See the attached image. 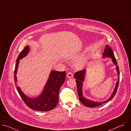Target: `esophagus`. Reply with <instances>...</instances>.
<instances>
[{
    "label": "esophagus",
    "instance_id": "1",
    "mask_svg": "<svg viewBox=\"0 0 131 131\" xmlns=\"http://www.w3.org/2000/svg\"><path fill=\"white\" fill-rule=\"evenodd\" d=\"M73 74L72 72H69L67 73V77L68 78H72V77H73Z\"/></svg>",
    "mask_w": 131,
    "mask_h": 131
}]
</instances>
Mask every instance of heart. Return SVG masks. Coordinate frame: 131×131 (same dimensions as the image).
I'll return each mask as SVG.
<instances>
[{
	"instance_id": "heart-1",
	"label": "heart",
	"mask_w": 131,
	"mask_h": 131,
	"mask_svg": "<svg viewBox=\"0 0 131 131\" xmlns=\"http://www.w3.org/2000/svg\"><path fill=\"white\" fill-rule=\"evenodd\" d=\"M82 53H80V54H78L77 55H75L74 56H73L72 57V59L74 60V59H78V58L80 57L81 56H82ZM85 63H86V60L85 59H82L81 60H80L77 64V67H79V68H82L85 65Z\"/></svg>"
}]
</instances>
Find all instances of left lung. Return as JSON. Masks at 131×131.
<instances>
[{
	"label": "left lung",
	"mask_w": 131,
	"mask_h": 131,
	"mask_svg": "<svg viewBox=\"0 0 131 131\" xmlns=\"http://www.w3.org/2000/svg\"><path fill=\"white\" fill-rule=\"evenodd\" d=\"M103 57H110L112 59V61L114 63V64L116 66V70L118 73V80L116 83V85L115 86V89L111 95V97L107 100L105 101L102 102H94L93 101H90V100L87 99L86 98H84L82 94V86H83V82L84 80V78H85V75L86 73V70L83 69L81 71H79L76 72L74 74V77L76 79L75 81L77 83V90H78V94L79 95V97L80 99V101L81 103H82L84 105L89 107H97L98 106L101 105V104L110 101L112 100L113 97L115 96L117 89H118V87L119 83V67L118 65L117 62L116 61V59L115 57L114 54L113 53V50L111 49L110 47L108 45H106L105 48L104 49V51L103 54Z\"/></svg>",
	"instance_id": "left-lung-1"
}]
</instances>
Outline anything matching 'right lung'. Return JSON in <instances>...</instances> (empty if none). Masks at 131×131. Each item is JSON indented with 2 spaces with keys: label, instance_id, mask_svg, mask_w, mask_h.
<instances>
[{
  "label": "right lung",
  "instance_id": "1",
  "mask_svg": "<svg viewBox=\"0 0 131 131\" xmlns=\"http://www.w3.org/2000/svg\"><path fill=\"white\" fill-rule=\"evenodd\" d=\"M29 47L26 46L20 52L16 60L14 70V81L16 89L25 104L30 108L38 111H49L53 109L59 101V93L60 88L65 80L66 72L52 71L45 89L41 95L36 98H30L21 91L16 84V73L19 60L25 57L28 53Z\"/></svg>",
  "mask_w": 131,
  "mask_h": 131
}]
</instances>
